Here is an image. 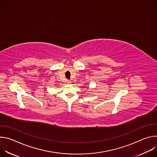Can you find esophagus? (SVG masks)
<instances>
[{
	"mask_svg": "<svg viewBox=\"0 0 157 157\" xmlns=\"http://www.w3.org/2000/svg\"><path fill=\"white\" fill-rule=\"evenodd\" d=\"M66 82H67V84H70L71 82L70 81H68H68H66Z\"/></svg>",
	"mask_w": 157,
	"mask_h": 157,
	"instance_id": "34e87169",
	"label": "esophagus"
}]
</instances>
